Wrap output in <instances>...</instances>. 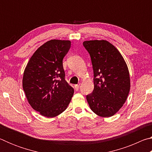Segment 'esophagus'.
<instances>
[{
  "mask_svg": "<svg viewBox=\"0 0 152 152\" xmlns=\"http://www.w3.org/2000/svg\"><path fill=\"white\" fill-rule=\"evenodd\" d=\"M79 88H80V85H78V84H76L75 86H74V88H75L76 91H78L79 90Z\"/></svg>",
  "mask_w": 152,
  "mask_h": 152,
  "instance_id": "obj_1",
  "label": "esophagus"
}]
</instances>
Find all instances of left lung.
I'll use <instances>...</instances> for the list:
<instances>
[{
  "mask_svg": "<svg viewBox=\"0 0 152 152\" xmlns=\"http://www.w3.org/2000/svg\"><path fill=\"white\" fill-rule=\"evenodd\" d=\"M83 45L94 72V90L86 100L95 114L111 117L123 107L130 91L127 66L117 49L106 40L85 41Z\"/></svg>",
  "mask_w": 152,
  "mask_h": 152,
  "instance_id": "obj_1",
  "label": "left lung"
}]
</instances>
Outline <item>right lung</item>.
I'll return each instance as SVG.
<instances>
[{
    "label": "right lung",
    "mask_w": 152,
    "mask_h": 152,
    "mask_svg": "<svg viewBox=\"0 0 152 152\" xmlns=\"http://www.w3.org/2000/svg\"><path fill=\"white\" fill-rule=\"evenodd\" d=\"M70 46L68 40L48 41L35 51L25 69L23 88L27 101L44 117L61 114L74 94L63 68V59Z\"/></svg>",
    "instance_id": "1"
}]
</instances>
